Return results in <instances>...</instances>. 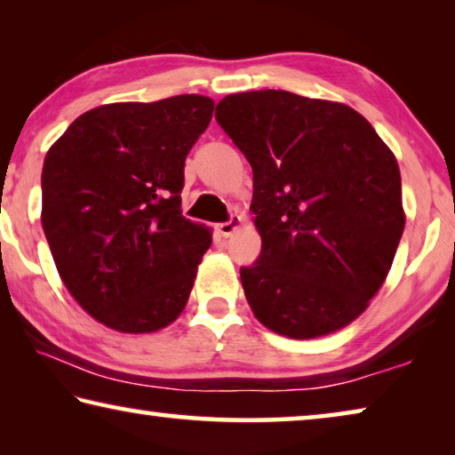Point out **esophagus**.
<instances>
[{"mask_svg": "<svg viewBox=\"0 0 455 455\" xmlns=\"http://www.w3.org/2000/svg\"><path fill=\"white\" fill-rule=\"evenodd\" d=\"M241 225H243V217H241V214H233V217H230L228 222H220V225L217 227V230H219L220 236L228 238L230 235L235 233V230L241 228Z\"/></svg>", "mask_w": 455, "mask_h": 455, "instance_id": "34e87169", "label": "esophagus"}]
</instances>
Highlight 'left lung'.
Wrapping results in <instances>:
<instances>
[{"mask_svg":"<svg viewBox=\"0 0 455 455\" xmlns=\"http://www.w3.org/2000/svg\"><path fill=\"white\" fill-rule=\"evenodd\" d=\"M217 120L252 168L263 249L241 283L255 317L291 339L347 327L403 235L394 152L353 108L284 90L228 94Z\"/></svg>","mask_w":455,"mask_h":455,"instance_id":"left-lung-1","label":"left lung"}]
</instances>
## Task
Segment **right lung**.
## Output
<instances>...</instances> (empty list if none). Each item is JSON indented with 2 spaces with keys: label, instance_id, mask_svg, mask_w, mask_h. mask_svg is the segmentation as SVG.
<instances>
[{
  "label": "right lung",
  "instance_id": "right-lung-1",
  "mask_svg": "<svg viewBox=\"0 0 455 455\" xmlns=\"http://www.w3.org/2000/svg\"><path fill=\"white\" fill-rule=\"evenodd\" d=\"M214 102L182 94L104 104L45 154L42 227L66 289L120 333H154L188 303L209 227L182 217L184 160Z\"/></svg>",
  "mask_w": 455,
  "mask_h": 455
}]
</instances>
